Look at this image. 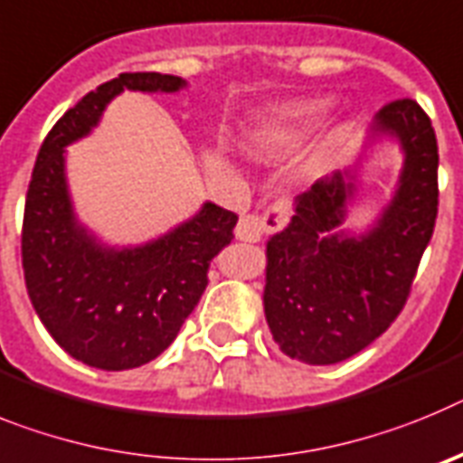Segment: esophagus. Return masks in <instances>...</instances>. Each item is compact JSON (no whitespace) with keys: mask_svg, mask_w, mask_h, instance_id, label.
Here are the masks:
<instances>
[{"mask_svg":"<svg viewBox=\"0 0 463 463\" xmlns=\"http://www.w3.org/2000/svg\"><path fill=\"white\" fill-rule=\"evenodd\" d=\"M288 221V203L287 200H277L275 204L265 209L263 214H247L240 219L235 228L237 240L242 242H259L265 232H275L284 228Z\"/></svg>","mask_w":463,"mask_h":463,"instance_id":"34e87169","label":"esophagus"}]
</instances>
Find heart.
<instances>
[{"label":"heart","mask_w":463,"mask_h":463,"mask_svg":"<svg viewBox=\"0 0 463 463\" xmlns=\"http://www.w3.org/2000/svg\"><path fill=\"white\" fill-rule=\"evenodd\" d=\"M331 102L328 99H305V102L287 104L281 109L265 116L259 126L249 135V146L259 156L279 154L284 148L300 142L321 118L328 114Z\"/></svg>","instance_id":"obj_1"}]
</instances>
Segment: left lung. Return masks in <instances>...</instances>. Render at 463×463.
<instances>
[{
	"label": "left lung",
	"instance_id": "8db88e82",
	"mask_svg": "<svg viewBox=\"0 0 463 463\" xmlns=\"http://www.w3.org/2000/svg\"><path fill=\"white\" fill-rule=\"evenodd\" d=\"M403 151L399 186L365 232L343 231L356 195V167L315 182L296 214L268 240L263 307L275 343L309 365L345 361L399 317L438 216V144L415 99L384 104L371 139Z\"/></svg>",
	"mask_w": 463,
	"mask_h": 463
}]
</instances>
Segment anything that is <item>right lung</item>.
I'll list each match as a JSON object with an SVG mask.
<instances>
[{
  "label": "right lung",
  "mask_w": 463,
  "mask_h": 463,
  "mask_svg": "<svg viewBox=\"0 0 463 463\" xmlns=\"http://www.w3.org/2000/svg\"><path fill=\"white\" fill-rule=\"evenodd\" d=\"M176 92L182 76L135 71L71 107L39 148L23 219V270L39 319L64 352L99 371H128L170 347L228 247L237 214L204 203L193 219L139 247H107L71 207L64 148L90 135L123 90Z\"/></svg>",
  "instance_id": "add662e5"
}]
</instances>
